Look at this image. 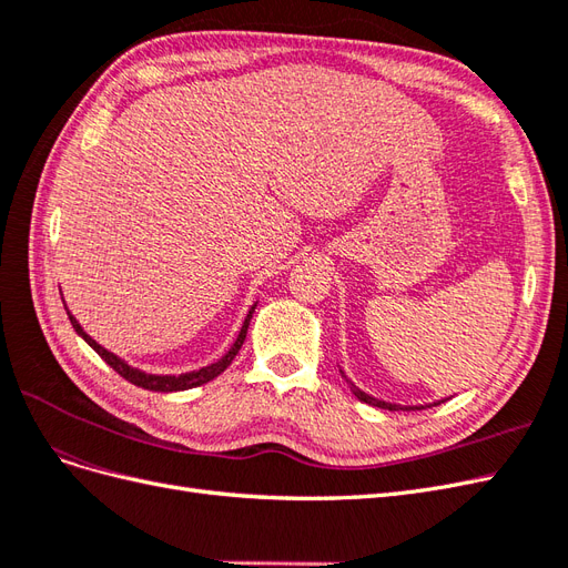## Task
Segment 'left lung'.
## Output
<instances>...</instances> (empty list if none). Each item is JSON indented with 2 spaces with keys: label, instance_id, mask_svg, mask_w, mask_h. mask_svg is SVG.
I'll list each match as a JSON object with an SVG mask.
<instances>
[{
  "label": "left lung",
  "instance_id": "1",
  "mask_svg": "<svg viewBox=\"0 0 568 568\" xmlns=\"http://www.w3.org/2000/svg\"><path fill=\"white\" fill-rule=\"evenodd\" d=\"M341 374H343V379H346V382L351 384V390L355 393V398H357V400H363V403L374 405V407H382V409H424V407H432V405H440V403H445V400H436V403H428V405H398V403H386V400L374 398V395H369V393H365V390H359V388L348 379L346 372H343V369H341Z\"/></svg>",
  "mask_w": 568,
  "mask_h": 568
}]
</instances>
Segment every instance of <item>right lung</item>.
Returning <instances> with one entry per match:
<instances>
[{
    "mask_svg": "<svg viewBox=\"0 0 568 568\" xmlns=\"http://www.w3.org/2000/svg\"><path fill=\"white\" fill-rule=\"evenodd\" d=\"M65 313H68V307H65ZM253 313H255V303H253V307H251L246 320H244V324H242V332H239L236 341L232 343V348H230L225 355H222V357L217 359V363L205 365V367L194 369V372H184V374H146V372H142V369H136V367L128 365L125 359H120L118 355H113L111 351H106L104 346H99V343H97L88 332L82 329L80 322H78L71 313H68V317H71V324H73V329L78 332V336H82L84 341H88L90 346L99 353V357L104 359V363H106L109 367H113L120 376H123V379H128L130 384L140 386V388H146V390L173 393V390H186V388H194V386H201V384H209V382L215 379L217 374L225 372V369L232 365L234 355H236L239 351H242V346H244V338H246L248 322H251Z\"/></svg>",
    "mask_w": 568,
    "mask_h": 568,
    "instance_id": "right-lung-1",
    "label": "right lung"
}]
</instances>
